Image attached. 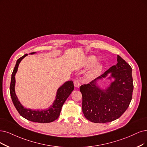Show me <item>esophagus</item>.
Masks as SVG:
<instances>
[{"label":"esophagus","instance_id":"esophagus-1","mask_svg":"<svg viewBox=\"0 0 147 147\" xmlns=\"http://www.w3.org/2000/svg\"><path fill=\"white\" fill-rule=\"evenodd\" d=\"M74 86L76 88H79V86H80V82H79V80L78 79H76L74 80Z\"/></svg>","mask_w":147,"mask_h":147}]
</instances>
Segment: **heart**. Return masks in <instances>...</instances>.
<instances>
[{"instance_id":"b5f03b06","label":"heart","mask_w":147,"mask_h":147,"mask_svg":"<svg viewBox=\"0 0 147 147\" xmlns=\"http://www.w3.org/2000/svg\"><path fill=\"white\" fill-rule=\"evenodd\" d=\"M97 61V58L95 56H91L88 57L86 59L85 62V67H90L93 65L94 63H96ZM102 69V65L97 63L93 65V67L91 68V69L86 74L85 79L88 82H90V81L93 80L96 76L100 72Z\"/></svg>"}]
</instances>
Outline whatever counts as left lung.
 <instances>
[{
  "instance_id": "left-lung-1",
  "label": "left lung",
  "mask_w": 147,
  "mask_h": 147,
  "mask_svg": "<svg viewBox=\"0 0 147 147\" xmlns=\"http://www.w3.org/2000/svg\"><path fill=\"white\" fill-rule=\"evenodd\" d=\"M117 64L90 84L80 86L84 116L94 123H107L120 117L132 99V68L119 55ZM105 78L110 83L105 88L99 82Z\"/></svg>"
}]
</instances>
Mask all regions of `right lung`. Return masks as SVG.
<instances>
[{"label":"right lung","mask_w":147,"mask_h":147,"mask_svg":"<svg viewBox=\"0 0 147 147\" xmlns=\"http://www.w3.org/2000/svg\"><path fill=\"white\" fill-rule=\"evenodd\" d=\"M36 53V52H32L29 54H34ZM26 56H28L27 54L18 59L11 75L9 90L13 104L16 107V110L20 114V115L27 119V120L38 123L52 122L56 120L59 117L63 104L74 90L73 82L72 80L67 81L62 85L60 86L57 90L55 100H54L52 105L49 108L41 110H32L30 108H25L22 105L18 99L17 95L16 94L15 76L18 71L19 63L22 61V60Z\"/></svg>","instance_id":"1"}]
</instances>
